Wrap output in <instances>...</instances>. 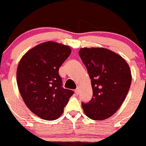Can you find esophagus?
Instances as JSON below:
<instances>
[{
	"instance_id": "obj_1",
	"label": "esophagus",
	"mask_w": 146,
	"mask_h": 146,
	"mask_svg": "<svg viewBox=\"0 0 146 146\" xmlns=\"http://www.w3.org/2000/svg\"><path fill=\"white\" fill-rule=\"evenodd\" d=\"M75 93H76V94H79V88H76V89L75 90Z\"/></svg>"
}]
</instances>
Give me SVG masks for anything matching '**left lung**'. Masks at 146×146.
Returning <instances> with one entry per match:
<instances>
[{"label":"left lung","instance_id":"obj_1","mask_svg":"<svg viewBox=\"0 0 146 146\" xmlns=\"http://www.w3.org/2000/svg\"><path fill=\"white\" fill-rule=\"evenodd\" d=\"M92 81L93 96L82 103L86 115L94 120L112 116L123 103L132 81L126 61L103 47L81 48L78 52Z\"/></svg>","mask_w":146,"mask_h":146}]
</instances>
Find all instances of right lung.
I'll return each instance as SVG.
<instances>
[{
    "mask_svg": "<svg viewBox=\"0 0 146 146\" xmlns=\"http://www.w3.org/2000/svg\"><path fill=\"white\" fill-rule=\"evenodd\" d=\"M71 53L70 47L45 42L29 50L16 71L17 85L24 103L36 116L47 120L59 117L73 94L62 87L59 68Z\"/></svg>",
    "mask_w": 146,
    "mask_h": 146,
    "instance_id": "1",
    "label": "right lung"
}]
</instances>
